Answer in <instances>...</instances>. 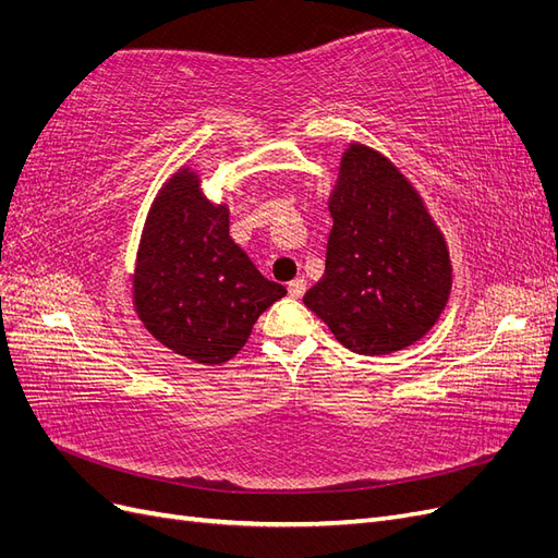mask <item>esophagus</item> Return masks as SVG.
I'll return each mask as SVG.
<instances>
[{
    "label": "esophagus",
    "instance_id": "obj_1",
    "mask_svg": "<svg viewBox=\"0 0 558 558\" xmlns=\"http://www.w3.org/2000/svg\"><path fill=\"white\" fill-rule=\"evenodd\" d=\"M305 291H307V281H305V279H293V281L289 283V295L295 298V300L305 295Z\"/></svg>",
    "mask_w": 558,
    "mask_h": 558
}]
</instances>
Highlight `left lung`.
<instances>
[{"mask_svg":"<svg viewBox=\"0 0 558 558\" xmlns=\"http://www.w3.org/2000/svg\"><path fill=\"white\" fill-rule=\"evenodd\" d=\"M328 209L326 272L305 305L363 356L418 342L451 291L449 248L424 199L379 150L351 144Z\"/></svg>","mask_w":558,"mask_h":558,"instance_id":"8db88e82","label":"left lung"}]
</instances>
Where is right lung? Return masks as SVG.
<instances>
[{
	"instance_id": "add662e5",
	"label": "right lung",
	"mask_w": 558,
	"mask_h": 558,
	"mask_svg": "<svg viewBox=\"0 0 558 558\" xmlns=\"http://www.w3.org/2000/svg\"><path fill=\"white\" fill-rule=\"evenodd\" d=\"M283 295L232 242L230 209L181 167L150 205L137 251L132 300L144 328L179 356L221 365Z\"/></svg>"
}]
</instances>
